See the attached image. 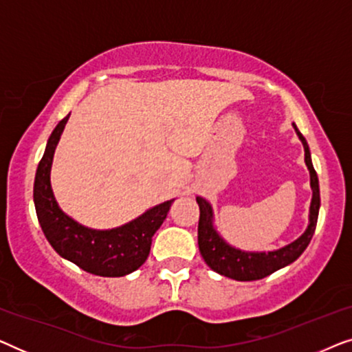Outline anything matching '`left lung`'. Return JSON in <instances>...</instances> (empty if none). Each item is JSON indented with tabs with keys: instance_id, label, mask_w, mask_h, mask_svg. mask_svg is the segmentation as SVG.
I'll list each match as a JSON object with an SVG mask.
<instances>
[{
	"instance_id": "obj_1",
	"label": "left lung",
	"mask_w": 352,
	"mask_h": 352,
	"mask_svg": "<svg viewBox=\"0 0 352 352\" xmlns=\"http://www.w3.org/2000/svg\"><path fill=\"white\" fill-rule=\"evenodd\" d=\"M293 128H295L298 138H300L302 147H305V162L311 176L312 199L309 206V224H307L306 230L300 237L293 240L292 243L285 245V247L272 250V252H245V250L232 247L221 237L214 228L213 206L204 197H197V204H199L200 208L199 250L205 263L221 276L242 282L259 280V278L271 276L272 272L296 261L307 248L312 235H314L320 208L319 179H317V173L312 166L309 146H307L305 136L300 133L295 123H293Z\"/></svg>"
}]
</instances>
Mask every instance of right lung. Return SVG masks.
<instances>
[{
    "mask_svg": "<svg viewBox=\"0 0 352 352\" xmlns=\"http://www.w3.org/2000/svg\"><path fill=\"white\" fill-rule=\"evenodd\" d=\"M70 113L60 120L47 139L46 151L38 165L33 201L43 234L51 247L67 261L100 277H123L146 263L152 237L166 219L175 199L152 206L146 213L113 229H91L60 210L51 187V166L60 134Z\"/></svg>",
    "mask_w": 352,
    "mask_h": 352,
    "instance_id": "obj_1",
    "label": "right lung"
}]
</instances>
